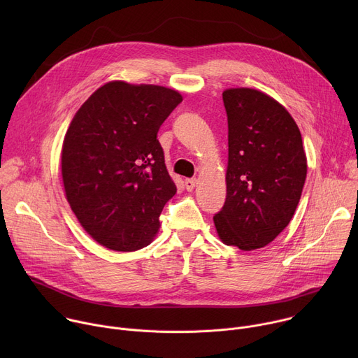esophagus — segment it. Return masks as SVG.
I'll list each match as a JSON object with an SVG mask.
<instances>
[{"instance_id": "obj_1", "label": "esophagus", "mask_w": 358, "mask_h": 358, "mask_svg": "<svg viewBox=\"0 0 358 358\" xmlns=\"http://www.w3.org/2000/svg\"><path fill=\"white\" fill-rule=\"evenodd\" d=\"M184 184H185L187 191H192L194 187H195V184H196V180H195V178H185Z\"/></svg>"}]
</instances>
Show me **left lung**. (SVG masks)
Segmentation results:
<instances>
[{"label": "left lung", "mask_w": 358, "mask_h": 358, "mask_svg": "<svg viewBox=\"0 0 358 358\" xmlns=\"http://www.w3.org/2000/svg\"><path fill=\"white\" fill-rule=\"evenodd\" d=\"M228 116L227 198L214 217L225 245L253 250L290 222L308 173L300 130L271 96L249 87L222 93Z\"/></svg>", "instance_id": "obj_1"}]
</instances>
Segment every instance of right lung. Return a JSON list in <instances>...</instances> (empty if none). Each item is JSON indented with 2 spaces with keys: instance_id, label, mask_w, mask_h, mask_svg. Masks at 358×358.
Returning <instances> with one entry per match:
<instances>
[{
  "instance_id": "obj_1",
  "label": "right lung",
  "mask_w": 358,
  "mask_h": 358,
  "mask_svg": "<svg viewBox=\"0 0 358 358\" xmlns=\"http://www.w3.org/2000/svg\"><path fill=\"white\" fill-rule=\"evenodd\" d=\"M178 92L115 80L76 112L62 145L68 202L100 245L131 252L150 243L177 187L157 133L181 103Z\"/></svg>"
}]
</instances>
